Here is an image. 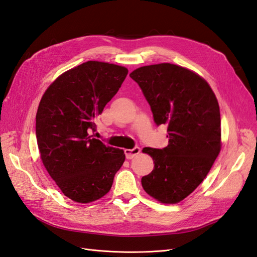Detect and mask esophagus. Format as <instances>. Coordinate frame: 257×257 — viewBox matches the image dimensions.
Masks as SVG:
<instances>
[{
	"label": "esophagus",
	"mask_w": 257,
	"mask_h": 257,
	"mask_svg": "<svg viewBox=\"0 0 257 257\" xmlns=\"http://www.w3.org/2000/svg\"><path fill=\"white\" fill-rule=\"evenodd\" d=\"M139 152H141V148H139V147H135V148H133V149H125V150H124V153H125V158L127 160L134 159Z\"/></svg>",
	"instance_id": "obj_1"
}]
</instances>
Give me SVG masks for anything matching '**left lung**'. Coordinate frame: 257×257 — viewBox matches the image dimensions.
Here are the masks:
<instances>
[{"mask_svg":"<svg viewBox=\"0 0 257 257\" xmlns=\"http://www.w3.org/2000/svg\"><path fill=\"white\" fill-rule=\"evenodd\" d=\"M130 77L138 83L157 125L166 124L168 146L144 148L154 169L144 190L164 204H177L203 182L221 150L220 107L206 80L170 63L143 66Z\"/></svg>","mask_w":257,"mask_h":257,"instance_id":"left-lung-1","label":"left lung"}]
</instances>
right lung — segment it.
<instances>
[{
    "mask_svg": "<svg viewBox=\"0 0 257 257\" xmlns=\"http://www.w3.org/2000/svg\"><path fill=\"white\" fill-rule=\"evenodd\" d=\"M127 73L123 66L88 61L58 77L41 99L35 127L41 159L76 203L106 195L125 160L123 150L106 146L90 132Z\"/></svg>",
    "mask_w": 257,
    "mask_h": 257,
    "instance_id": "obj_1",
    "label": "right lung"
}]
</instances>
